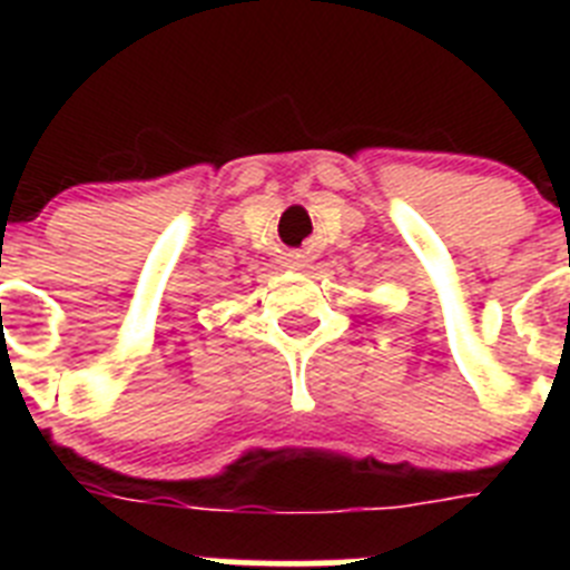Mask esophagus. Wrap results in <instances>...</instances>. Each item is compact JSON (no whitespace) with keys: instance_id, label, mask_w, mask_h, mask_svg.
<instances>
[{"instance_id":"obj_1","label":"esophagus","mask_w":570,"mask_h":570,"mask_svg":"<svg viewBox=\"0 0 570 570\" xmlns=\"http://www.w3.org/2000/svg\"><path fill=\"white\" fill-rule=\"evenodd\" d=\"M308 256L305 254H288V265L291 268H296V271H302V268H308Z\"/></svg>"}]
</instances>
